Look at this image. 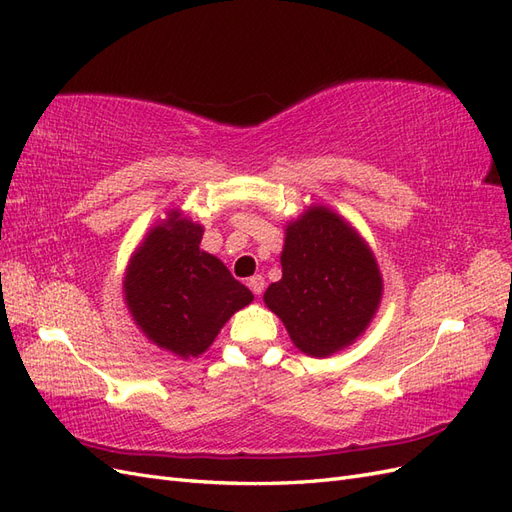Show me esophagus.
Listing matches in <instances>:
<instances>
[{
    "label": "esophagus",
    "mask_w": 512,
    "mask_h": 512,
    "mask_svg": "<svg viewBox=\"0 0 512 512\" xmlns=\"http://www.w3.org/2000/svg\"><path fill=\"white\" fill-rule=\"evenodd\" d=\"M250 288H252L254 294H262V290H265V277H262V275L250 277Z\"/></svg>",
    "instance_id": "esophagus-1"
}]
</instances>
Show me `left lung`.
Listing matches in <instances>:
<instances>
[{
    "instance_id": "8db88e82",
    "label": "left lung",
    "mask_w": 512,
    "mask_h": 512,
    "mask_svg": "<svg viewBox=\"0 0 512 512\" xmlns=\"http://www.w3.org/2000/svg\"><path fill=\"white\" fill-rule=\"evenodd\" d=\"M282 280L265 303L284 322L294 348L324 359L352 346L382 301V273L367 241L324 205L307 207L286 224Z\"/></svg>"
}]
</instances>
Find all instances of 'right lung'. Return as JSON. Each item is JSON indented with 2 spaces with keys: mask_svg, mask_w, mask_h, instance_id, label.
Instances as JSON below:
<instances>
[{
  "mask_svg": "<svg viewBox=\"0 0 512 512\" xmlns=\"http://www.w3.org/2000/svg\"><path fill=\"white\" fill-rule=\"evenodd\" d=\"M205 228L179 209L151 226L123 275V301L138 329L179 359H196L230 316L254 301L224 262L200 250Z\"/></svg>",
  "mask_w": 512,
  "mask_h": 512,
  "instance_id": "right-lung-1",
  "label": "right lung"
}]
</instances>
